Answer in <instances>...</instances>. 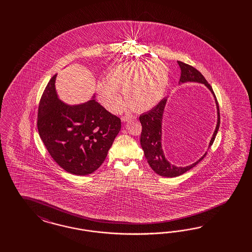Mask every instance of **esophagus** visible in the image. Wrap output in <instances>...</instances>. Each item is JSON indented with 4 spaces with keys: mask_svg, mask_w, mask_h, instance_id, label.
I'll return each instance as SVG.
<instances>
[{
    "mask_svg": "<svg viewBox=\"0 0 252 252\" xmlns=\"http://www.w3.org/2000/svg\"><path fill=\"white\" fill-rule=\"evenodd\" d=\"M136 118V116L133 115H124L122 117V121L123 122H126V121H128L130 119H135Z\"/></svg>",
    "mask_w": 252,
    "mask_h": 252,
    "instance_id": "34e87169",
    "label": "esophagus"
}]
</instances>
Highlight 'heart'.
<instances>
[{
    "label": "heart",
    "mask_w": 252,
    "mask_h": 252,
    "mask_svg": "<svg viewBox=\"0 0 252 252\" xmlns=\"http://www.w3.org/2000/svg\"><path fill=\"white\" fill-rule=\"evenodd\" d=\"M107 81L97 85L100 103L111 113L124 107L121 93L133 110L145 112L163 98L169 83V69L162 62H129L115 65L107 75Z\"/></svg>",
    "instance_id": "b5f03b06"
}]
</instances>
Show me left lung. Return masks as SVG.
I'll list each match as a JSON object with an SVG mask.
<instances>
[{
    "instance_id": "obj_1",
    "label": "left lung",
    "mask_w": 252,
    "mask_h": 252,
    "mask_svg": "<svg viewBox=\"0 0 252 252\" xmlns=\"http://www.w3.org/2000/svg\"><path fill=\"white\" fill-rule=\"evenodd\" d=\"M177 63L181 69V76L179 80L180 83H185V82L202 83L205 85L214 94L216 107H217L218 120H217V125H216L214 135L210 141L209 147H211L214 143L216 134L220 126V110H219L218 101L215 97L213 88L207 82L205 77L202 76V74L197 69L194 68L189 64L185 63L183 62L177 61ZM166 101H167L166 98L161 99L160 102L156 106L153 107L151 111L139 116V121L142 126L140 144L144 151V155L148 160V163L156 174H158L160 176H165V177H176V176L183 175L184 173L188 172L189 170H190L191 168L196 166L198 162L206 156L207 153L196 162L185 167H181V166L178 167L176 165L170 163L166 160L162 152V147H161V122H162V115H163Z\"/></svg>"
}]
</instances>
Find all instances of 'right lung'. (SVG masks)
Listing matches in <instances>:
<instances>
[{"label":"right lung","instance_id":"add662e5","mask_svg":"<svg viewBox=\"0 0 252 252\" xmlns=\"http://www.w3.org/2000/svg\"><path fill=\"white\" fill-rule=\"evenodd\" d=\"M54 75L39 100L38 134L52 158L64 171L76 176L90 175L101 165L121 120L95 99L67 105L58 99Z\"/></svg>","mask_w":252,"mask_h":252}]
</instances>
